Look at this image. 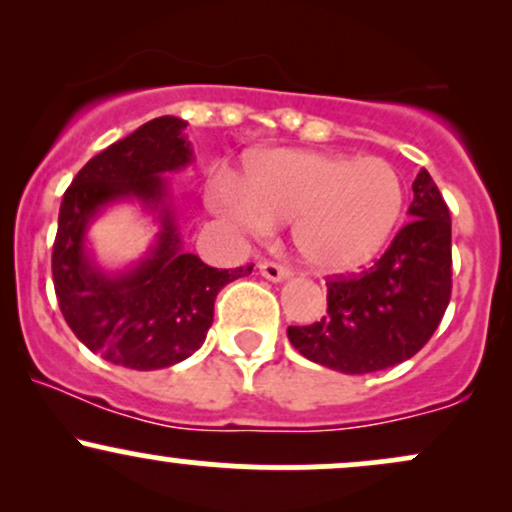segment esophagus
<instances>
[{"mask_svg":"<svg viewBox=\"0 0 512 512\" xmlns=\"http://www.w3.org/2000/svg\"><path fill=\"white\" fill-rule=\"evenodd\" d=\"M260 274L269 281H284L291 276L289 269L281 267V264H276V262H260Z\"/></svg>","mask_w":512,"mask_h":512,"instance_id":"34e87169","label":"esophagus"}]
</instances>
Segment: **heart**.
Wrapping results in <instances>:
<instances>
[{"label": "heart", "mask_w": 512, "mask_h": 512, "mask_svg": "<svg viewBox=\"0 0 512 512\" xmlns=\"http://www.w3.org/2000/svg\"><path fill=\"white\" fill-rule=\"evenodd\" d=\"M214 204L250 233L291 221L305 264L342 274L383 250L402 216L404 187L383 158L274 149L252 158L243 180L216 178Z\"/></svg>", "instance_id": "b5f03b06"}]
</instances>
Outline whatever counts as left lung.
Segmentation results:
<instances>
[{
    "mask_svg": "<svg viewBox=\"0 0 512 512\" xmlns=\"http://www.w3.org/2000/svg\"><path fill=\"white\" fill-rule=\"evenodd\" d=\"M409 223L373 267L327 284V315L289 327V342L308 361L346 375L397 366L438 330L452 291V226L443 195L419 170Z\"/></svg>",
    "mask_w": 512,
    "mask_h": 512,
    "instance_id": "left-lung-1",
    "label": "left lung"
}]
</instances>
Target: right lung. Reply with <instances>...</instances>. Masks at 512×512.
Masks as SVG:
<instances>
[{"label": "right lung", "mask_w": 512, "mask_h": 512, "mask_svg": "<svg viewBox=\"0 0 512 512\" xmlns=\"http://www.w3.org/2000/svg\"><path fill=\"white\" fill-rule=\"evenodd\" d=\"M185 127L163 115L110 144L76 173L60 207L52 279L64 320L93 354L132 370L168 368L195 354L214 322L216 293L252 272V264L214 269L182 250L163 173L192 163ZM117 201L142 203L159 233L142 261L108 273L92 260L85 233Z\"/></svg>", "instance_id": "obj_1"}]
</instances>
